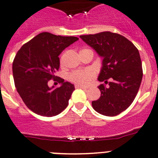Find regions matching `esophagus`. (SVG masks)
<instances>
[{"mask_svg":"<svg viewBox=\"0 0 158 158\" xmlns=\"http://www.w3.org/2000/svg\"><path fill=\"white\" fill-rule=\"evenodd\" d=\"M75 87H76V89H87V87L85 86H83V85H75Z\"/></svg>","mask_w":158,"mask_h":158,"instance_id":"esophagus-1","label":"esophagus"}]
</instances>
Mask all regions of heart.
Returning <instances> with one entry per match:
<instances>
[{"label": "heart", "mask_w": 158, "mask_h": 158, "mask_svg": "<svg viewBox=\"0 0 158 158\" xmlns=\"http://www.w3.org/2000/svg\"><path fill=\"white\" fill-rule=\"evenodd\" d=\"M96 76V73L92 69L76 70L69 75V79L76 85H87L93 81Z\"/></svg>", "instance_id": "obj_1"}]
</instances>
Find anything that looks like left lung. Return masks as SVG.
I'll return each mask as SVG.
<instances>
[{
  "instance_id": "1",
  "label": "left lung",
  "mask_w": 158,
  "mask_h": 158,
  "mask_svg": "<svg viewBox=\"0 0 158 158\" xmlns=\"http://www.w3.org/2000/svg\"><path fill=\"white\" fill-rule=\"evenodd\" d=\"M82 40L102 57L98 86L99 99L92 102L97 113L114 116L126 110L135 99L143 77L138 49L124 36L110 31L81 35ZM110 82H108V80Z\"/></svg>"
}]
</instances>
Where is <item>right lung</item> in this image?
<instances>
[{
  "mask_svg": "<svg viewBox=\"0 0 158 158\" xmlns=\"http://www.w3.org/2000/svg\"><path fill=\"white\" fill-rule=\"evenodd\" d=\"M79 40L77 37L60 36L42 32L23 45L12 65L17 91L27 108L38 115L54 116L67 107L74 85L55 73L60 65L59 56L65 48ZM61 85L50 88L49 80Z\"/></svg>",
  "mask_w": 158,
  "mask_h": 158,
  "instance_id": "obj_1",
  "label": "right lung"
}]
</instances>
